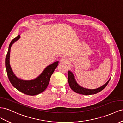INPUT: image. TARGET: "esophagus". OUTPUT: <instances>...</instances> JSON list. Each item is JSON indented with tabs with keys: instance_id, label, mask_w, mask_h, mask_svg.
<instances>
[{
	"instance_id": "1",
	"label": "esophagus",
	"mask_w": 123,
	"mask_h": 123,
	"mask_svg": "<svg viewBox=\"0 0 123 123\" xmlns=\"http://www.w3.org/2000/svg\"><path fill=\"white\" fill-rule=\"evenodd\" d=\"M61 62L63 63H67L68 62V59L66 57H63L62 59Z\"/></svg>"
}]
</instances>
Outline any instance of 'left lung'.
<instances>
[{
	"instance_id": "left-lung-1",
	"label": "left lung",
	"mask_w": 123,
	"mask_h": 123,
	"mask_svg": "<svg viewBox=\"0 0 123 123\" xmlns=\"http://www.w3.org/2000/svg\"><path fill=\"white\" fill-rule=\"evenodd\" d=\"M110 79L109 80V81L106 83L103 86H101L100 87L98 88L97 89H86L81 87L80 85L78 84V83L76 82L74 75L72 73L68 71V81L70 87L74 91V92H77V93L82 94V95H93L97 94L98 92H100L102 90H103L108 84L109 82L110 81Z\"/></svg>"
}]
</instances>
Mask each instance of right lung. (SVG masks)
I'll return each mask as SVG.
<instances>
[{"mask_svg": "<svg viewBox=\"0 0 123 123\" xmlns=\"http://www.w3.org/2000/svg\"><path fill=\"white\" fill-rule=\"evenodd\" d=\"M19 38L20 36L18 35L13 39L10 43L5 61L6 74L10 82L18 91L27 95H37L41 93L48 87L51 75L58 65V62H56L48 66L37 78L32 80L25 81L18 79L16 77L12 70L9 63V58L11 46L13 43L17 41Z\"/></svg>", "mask_w": 123, "mask_h": 123, "instance_id": "right-lung-1", "label": "right lung"}]
</instances>
